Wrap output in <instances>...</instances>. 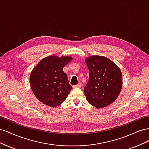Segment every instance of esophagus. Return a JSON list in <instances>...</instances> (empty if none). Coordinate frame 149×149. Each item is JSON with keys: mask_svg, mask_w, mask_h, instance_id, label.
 I'll return each mask as SVG.
<instances>
[{"mask_svg": "<svg viewBox=\"0 0 149 149\" xmlns=\"http://www.w3.org/2000/svg\"><path fill=\"white\" fill-rule=\"evenodd\" d=\"M81 86V83L80 82H79L77 84H76V85H74V86H73V88H76V87H80Z\"/></svg>", "mask_w": 149, "mask_h": 149, "instance_id": "obj_1", "label": "esophagus"}]
</instances>
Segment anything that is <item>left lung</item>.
<instances>
[{"label":"left lung","mask_w":149,"mask_h":149,"mask_svg":"<svg viewBox=\"0 0 149 149\" xmlns=\"http://www.w3.org/2000/svg\"><path fill=\"white\" fill-rule=\"evenodd\" d=\"M89 80L84 92L87 101L96 108H102L114 102L120 94L123 76L118 66L102 56L86 59Z\"/></svg>","instance_id":"obj_1"}]
</instances>
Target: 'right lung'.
<instances>
[{"label":"right lung","mask_w":149,"mask_h":149,"mask_svg":"<svg viewBox=\"0 0 149 149\" xmlns=\"http://www.w3.org/2000/svg\"><path fill=\"white\" fill-rule=\"evenodd\" d=\"M71 60L70 56H49L40 61L31 72V88L40 102L56 107L65 101L72 86L63 68Z\"/></svg>","instance_id":"add662e5"}]
</instances>
